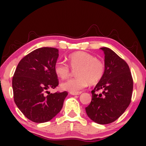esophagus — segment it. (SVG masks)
<instances>
[{
    "label": "esophagus",
    "mask_w": 146,
    "mask_h": 146,
    "mask_svg": "<svg viewBox=\"0 0 146 146\" xmlns=\"http://www.w3.org/2000/svg\"><path fill=\"white\" fill-rule=\"evenodd\" d=\"M81 92H78V93H70V94L72 95H80L81 94Z\"/></svg>",
    "instance_id": "34e87169"
}]
</instances>
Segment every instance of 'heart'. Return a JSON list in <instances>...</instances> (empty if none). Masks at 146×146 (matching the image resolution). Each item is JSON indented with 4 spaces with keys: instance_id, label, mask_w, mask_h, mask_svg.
<instances>
[{
    "instance_id": "1",
    "label": "heart",
    "mask_w": 146,
    "mask_h": 146,
    "mask_svg": "<svg viewBox=\"0 0 146 146\" xmlns=\"http://www.w3.org/2000/svg\"><path fill=\"white\" fill-rule=\"evenodd\" d=\"M68 61L72 69L75 70L78 77L71 78L61 84L62 88L71 93H78L88 84H95L103 78L105 73V64L90 53L77 51L68 57ZM68 65L61 61L55 64L54 71L61 79H66L71 73Z\"/></svg>"
}]
</instances>
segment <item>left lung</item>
Here are the masks:
<instances>
[{"label":"left lung","instance_id":"left-lung-1","mask_svg":"<svg viewBox=\"0 0 146 146\" xmlns=\"http://www.w3.org/2000/svg\"><path fill=\"white\" fill-rule=\"evenodd\" d=\"M101 49L105 55V73L91 91V102L85 109L93 121L108 124L117 120L130 105L133 80L125 60L110 48ZM100 90L103 92L98 94L96 92Z\"/></svg>","mask_w":146,"mask_h":146}]
</instances>
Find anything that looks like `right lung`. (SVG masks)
Segmentation results:
<instances>
[{"label":"right lung","mask_w":146,"mask_h":146,"mask_svg":"<svg viewBox=\"0 0 146 146\" xmlns=\"http://www.w3.org/2000/svg\"><path fill=\"white\" fill-rule=\"evenodd\" d=\"M58 56L56 48H37L19 62L13 76L15 103L27 118L36 123L52 119L61 110L68 95L66 91H47L59 84L54 71Z\"/></svg>","instance_id":"obj_1"}]
</instances>
